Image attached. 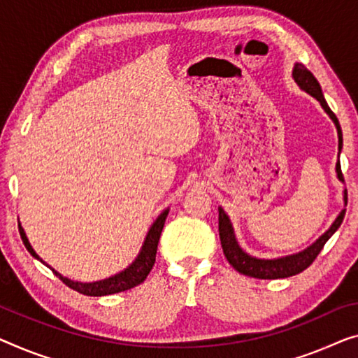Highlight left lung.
<instances>
[{
  "label": "left lung",
  "mask_w": 358,
  "mask_h": 358,
  "mask_svg": "<svg viewBox=\"0 0 358 358\" xmlns=\"http://www.w3.org/2000/svg\"><path fill=\"white\" fill-rule=\"evenodd\" d=\"M292 78H294V82L299 85V88H301L302 92L313 96V98L322 104L323 110L327 112L329 119L333 120L336 130H338V149H339L338 157H339L341 149H343V131H341L338 117H336L334 112L329 109L327 99H324V96L322 93V87H320L317 78L312 76L310 71H307V69L299 62H296L294 69H292ZM336 175H338L339 181H344L343 172H341L339 159L338 162H336ZM343 201H344V207L348 206V191L345 189L343 194ZM344 215H345V209H343L338 213V217L334 218L331 227H329L315 243H312L308 248L302 249L301 252L282 255V257H275V259L254 257V255L248 254L246 250L239 246L230 217L227 215V212L223 210L222 207H218V234H220L223 254H225L227 260L230 262V265L234 270H238L239 273L246 276H252V278L278 280V278H287V276H294L306 270L307 266L317 259V255L320 254V250L323 249L324 244H327L328 239L338 231V228L344 220Z\"/></svg>",
  "instance_id": "1"
}]
</instances>
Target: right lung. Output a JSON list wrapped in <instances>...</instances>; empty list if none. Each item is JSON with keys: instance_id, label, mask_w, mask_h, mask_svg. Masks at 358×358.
I'll list each match as a JSON object with an SVG mask.
<instances>
[{"instance_id": "1", "label": "right lung", "mask_w": 358, "mask_h": 358, "mask_svg": "<svg viewBox=\"0 0 358 358\" xmlns=\"http://www.w3.org/2000/svg\"><path fill=\"white\" fill-rule=\"evenodd\" d=\"M167 215H169V207L165 210H162L161 215L154 220V223L151 225V228H149V231L146 234L145 243H143V246L140 249V254L136 255V259L133 260V262L128 265L127 268L119 271V273L109 276V278L92 281V282L73 281L71 278H67V276L61 275L59 271H56L52 266L48 265L45 260H43L40 255L35 252V249L31 248V244L29 243V238H27V234L20 223H19V231H20V238H22L27 250H29V252L34 255L36 260H40L41 264L50 266V268L55 271V275L59 276V280L62 282H66L69 287L76 289L77 292H80V294L99 297V296H109V294H115V292L131 289V287L141 285V282L146 280L149 271L152 270L154 262H156L159 238H161V233H162V228H164V223H165V218H167Z\"/></svg>"}]
</instances>
